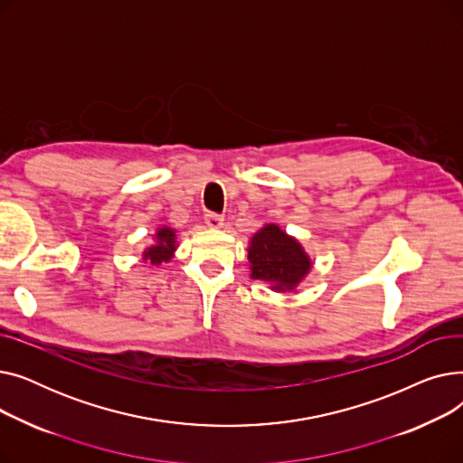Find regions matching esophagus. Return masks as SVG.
Returning a JSON list of instances; mask_svg holds the SVG:
<instances>
[{
  "instance_id": "1",
  "label": "esophagus",
  "mask_w": 463,
  "mask_h": 463,
  "mask_svg": "<svg viewBox=\"0 0 463 463\" xmlns=\"http://www.w3.org/2000/svg\"><path fill=\"white\" fill-rule=\"evenodd\" d=\"M204 223H206L210 229H219V227L223 225V215L208 212V213L204 215Z\"/></svg>"
}]
</instances>
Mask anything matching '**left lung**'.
<instances>
[{
	"label": "left lung",
	"mask_w": 463,
	"mask_h": 463,
	"mask_svg": "<svg viewBox=\"0 0 463 463\" xmlns=\"http://www.w3.org/2000/svg\"><path fill=\"white\" fill-rule=\"evenodd\" d=\"M248 260L251 278L269 283L278 293L293 290L311 270V259L300 241L274 223L253 234Z\"/></svg>",
	"instance_id": "obj_1"
}]
</instances>
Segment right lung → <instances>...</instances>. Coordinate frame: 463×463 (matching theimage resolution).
<instances>
[{
    "instance_id": "obj_1",
    "label": "right lung",
    "mask_w": 463,
    "mask_h": 463,
    "mask_svg": "<svg viewBox=\"0 0 463 463\" xmlns=\"http://www.w3.org/2000/svg\"><path fill=\"white\" fill-rule=\"evenodd\" d=\"M176 251V231L168 229V227H161L156 232V244L146 248V251L142 253L144 260H150L152 264L159 266L161 262H168L173 259Z\"/></svg>"
}]
</instances>
